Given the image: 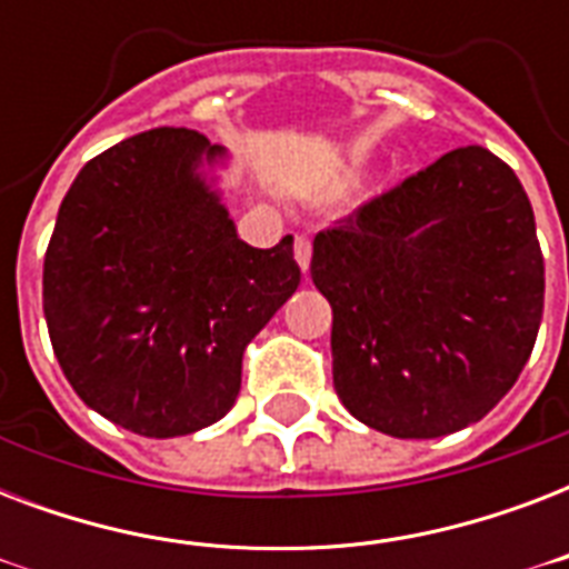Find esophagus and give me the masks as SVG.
I'll use <instances>...</instances> for the list:
<instances>
[{"label":"esophagus","instance_id":"1","mask_svg":"<svg viewBox=\"0 0 569 569\" xmlns=\"http://www.w3.org/2000/svg\"><path fill=\"white\" fill-rule=\"evenodd\" d=\"M295 259H298V266H301V271L307 274V271H310V259H312L310 236H298V239H295Z\"/></svg>","mask_w":569,"mask_h":569}]
</instances>
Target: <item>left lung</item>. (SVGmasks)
Instances as JSON below:
<instances>
[{"mask_svg":"<svg viewBox=\"0 0 569 569\" xmlns=\"http://www.w3.org/2000/svg\"><path fill=\"white\" fill-rule=\"evenodd\" d=\"M333 307V387L375 431L431 440L517 383L543 316V253L517 173L458 147L312 241Z\"/></svg>","mask_w":569,"mask_h":569,"instance_id":"obj_1","label":"left lung"}]
</instances>
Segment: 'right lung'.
<instances>
[{
  "label": "right lung",
  "mask_w": 569,
  "mask_h": 569,
  "mask_svg": "<svg viewBox=\"0 0 569 569\" xmlns=\"http://www.w3.org/2000/svg\"><path fill=\"white\" fill-rule=\"evenodd\" d=\"M214 159L191 129L132 136L84 164L43 259V316L76 396L141 437H186L227 416L241 355L301 283L292 236H236L197 177Z\"/></svg>",
  "instance_id": "right-lung-1"
}]
</instances>
